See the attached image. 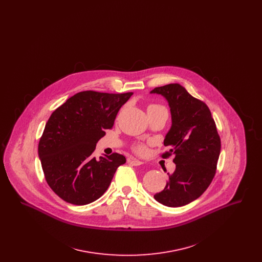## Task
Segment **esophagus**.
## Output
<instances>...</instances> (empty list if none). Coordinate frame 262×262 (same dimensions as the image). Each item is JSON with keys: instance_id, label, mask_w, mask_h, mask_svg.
I'll use <instances>...</instances> for the list:
<instances>
[{"instance_id": "1", "label": "esophagus", "mask_w": 262, "mask_h": 262, "mask_svg": "<svg viewBox=\"0 0 262 262\" xmlns=\"http://www.w3.org/2000/svg\"><path fill=\"white\" fill-rule=\"evenodd\" d=\"M129 163H130L132 165H134V166H140V165L143 164L142 161H139V160H137V159H132V160H129Z\"/></svg>"}]
</instances>
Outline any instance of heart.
<instances>
[{
    "label": "heart",
    "mask_w": 262,
    "mask_h": 262,
    "mask_svg": "<svg viewBox=\"0 0 262 262\" xmlns=\"http://www.w3.org/2000/svg\"><path fill=\"white\" fill-rule=\"evenodd\" d=\"M147 113H164V114L168 115L167 109L162 105H158V104H151V105H149L148 108H147ZM133 149L138 155H145L147 153V146L143 143L135 144Z\"/></svg>",
    "instance_id": "1"
}]
</instances>
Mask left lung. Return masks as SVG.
<instances>
[{
  "mask_svg": "<svg viewBox=\"0 0 262 262\" xmlns=\"http://www.w3.org/2000/svg\"><path fill=\"white\" fill-rule=\"evenodd\" d=\"M150 93L160 94L168 101L172 125L164 145L174 154L176 170L154 199L163 205L180 207L199 199L211 184L221 150V140L207 105L192 97L179 83L154 88Z\"/></svg>",
  "mask_w": 262,
  "mask_h": 262,
  "instance_id": "obj_1",
  "label": "left lung"
}]
</instances>
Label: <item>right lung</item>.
Listing matches in <instances>:
<instances>
[{
	"instance_id": "obj_1",
	"label": "right lung",
	"mask_w": 262,
	"mask_h": 262,
	"mask_svg": "<svg viewBox=\"0 0 262 262\" xmlns=\"http://www.w3.org/2000/svg\"><path fill=\"white\" fill-rule=\"evenodd\" d=\"M132 95L82 91L52 113L38 144V155L47 184L62 200L85 205L98 200L118 167L125 164V156L119 153L99 159L92 153Z\"/></svg>"
}]
</instances>
